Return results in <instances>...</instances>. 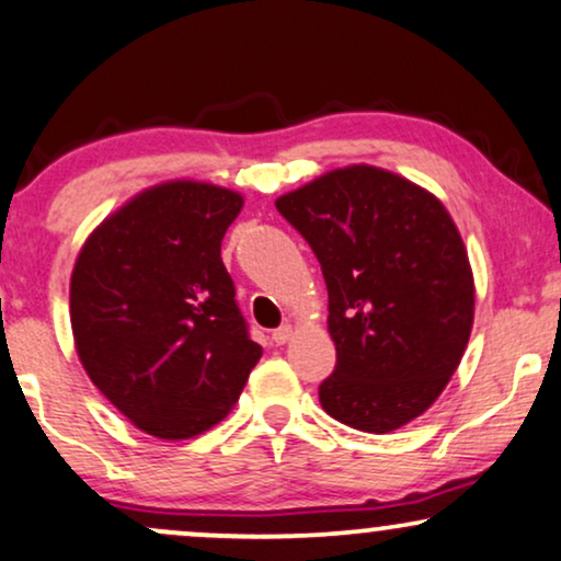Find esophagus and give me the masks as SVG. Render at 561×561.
I'll use <instances>...</instances> for the list:
<instances>
[{
    "mask_svg": "<svg viewBox=\"0 0 561 561\" xmlns=\"http://www.w3.org/2000/svg\"><path fill=\"white\" fill-rule=\"evenodd\" d=\"M291 335H294L291 324H280L278 330H273V343H275V345L288 343V341H291Z\"/></svg>",
    "mask_w": 561,
    "mask_h": 561,
    "instance_id": "34e87169",
    "label": "esophagus"
}]
</instances>
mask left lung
Here are the masks:
<instances>
[{"instance_id": "1", "label": "left lung", "mask_w": 561, "mask_h": 561, "mask_svg": "<svg viewBox=\"0 0 561 561\" xmlns=\"http://www.w3.org/2000/svg\"><path fill=\"white\" fill-rule=\"evenodd\" d=\"M275 207L328 283L337 362L320 385L324 411L371 434L421 416L458 369L473 324V273L445 205L390 171L348 165Z\"/></svg>"}]
</instances>
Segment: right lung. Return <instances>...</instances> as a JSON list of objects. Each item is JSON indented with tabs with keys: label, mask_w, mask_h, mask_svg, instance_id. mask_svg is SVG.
Here are the masks:
<instances>
[{
	"label": "right lung",
	"mask_w": 561,
	"mask_h": 561,
	"mask_svg": "<svg viewBox=\"0 0 561 561\" xmlns=\"http://www.w3.org/2000/svg\"><path fill=\"white\" fill-rule=\"evenodd\" d=\"M241 205L224 186H153L103 220L75 262L69 317L80 362L153 437L186 439L218 424L262 356L220 260Z\"/></svg>",
	"instance_id": "obj_1"
}]
</instances>
